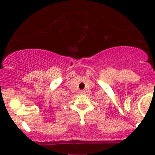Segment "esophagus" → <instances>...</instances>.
<instances>
[{
	"label": "esophagus",
	"instance_id": "34e87169",
	"mask_svg": "<svg viewBox=\"0 0 155 155\" xmlns=\"http://www.w3.org/2000/svg\"><path fill=\"white\" fill-rule=\"evenodd\" d=\"M79 93H80V94H83V93H84V91H83V90H80Z\"/></svg>",
	"mask_w": 155,
	"mask_h": 155
}]
</instances>
